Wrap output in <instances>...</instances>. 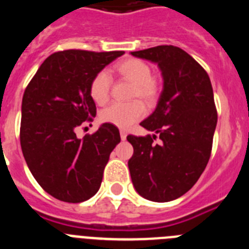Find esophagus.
I'll return each instance as SVG.
<instances>
[{"instance_id":"esophagus-1","label":"esophagus","mask_w":249,"mask_h":249,"mask_svg":"<svg viewBox=\"0 0 249 249\" xmlns=\"http://www.w3.org/2000/svg\"><path fill=\"white\" fill-rule=\"evenodd\" d=\"M120 135H121V140H122V141L126 140V137H127V132L126 131H123V129H121Z\"/></svg>"}]
</instances>
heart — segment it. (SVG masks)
<instances>
[{
    "label": "heart",
    "mask_w": 249,
    "mask_h": 249,
    "mask_svg": "<svg viewBox=\"0 0 249 249\" xmlns=\"http://www.w3.org/2000/svg\"><path fill=\"white\" fill-rule=\"evenodd\" d=\"M116 71L135 83L133 97H140L147 102L155 101L158 96V83L152 77V70L144 61L129 58L117 65ZM111 91V76L107 71L98 72L89 85V94L97 105L102 106L108 102ZM146 113V108L140 101L129 103H112L101 113V120L120 128H128L140 121Z\"/></svg>",
    "instance_id": "b5f03b06"
}]
</instances>
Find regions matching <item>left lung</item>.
<instances>
[{"label": "left lung", "instance_id": "left-lung-1", "mask_svg": "<svg viewBox=\"0 0 249 249\" xmlns=\"http://www.w3.org/2000/svg\"><path fill=\"white\" fill-rule=\"evenodd\" d=\"M131 54L157 63L163 78L157 107L141 122L155 135L127 136L133 146L128 160L132 183L143 198L173 201L195 186L211 157L217 126L212 85L203 67L176 46ZM157 137L160 142L155 144Z\"/></svg>", "mask_w": 249, "mask_h": 249}]
</instances>
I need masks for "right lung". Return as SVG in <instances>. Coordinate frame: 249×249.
<instances>
[{
    "mask_svg": "<svg viewBox=\"0 0 249 249\" xmlns=\"http://www.w3.org/2000/svg\"><path fill=\"white\" fill-rule=\"evenodd\" d=\"M123 53L59 51L43 61L26 87L22 153L39 186L59 201L80 203L100 190L109 155L120 143V131L103 123L82 140L74 131L96 116L89 94L93 77Z\"/></svg>",
    "mask_w": 249,
    "mask_h": 249,
    "instance_id": "1",
    "label": "right lung"
}]
</instances>
